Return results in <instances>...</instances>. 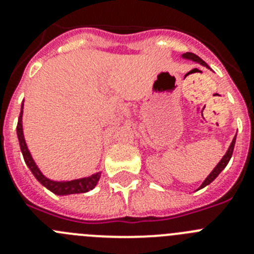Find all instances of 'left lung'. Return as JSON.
Segmentation results:
<instances>
[{"mask_svg": "<svg viewBox=\"0 0 254 254\" xmlns=\"http://www.w3.org/2000/svg\"><path fill=\"white\" fill-rule=\"evenodd\" d=\"M182 58H185V60L193 61V62H196V64H201V66H205L206 68H210V67H208V64H206L205 61H202V60H201V58L198 57V56H196V55H194V53H190V52H187V53H183V55H182ZM235 140H237V136H234V138H233L232 143H230V146H229L228 151H226L225 155H224L223 158H221V160H220L219 163H217V165L214 168V170H212V172H211L210 174H208L207 178H206L205 181L202 182V185L199 186L198 190H201V188H203V187H206V186H208L211 183V182H214L215 178H216V177L219 176L220 173H221L224 169H225V167H226V165H228L229 160L232 159L233 151H234Z\"/></svg>", "mask_w": 254, "mask_h": 254, "instance_id": "left-lung-1", "label": "left lung"}]
</instances>
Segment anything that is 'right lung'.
<instances>
[{"instance_id":"right-lung-1","label":"right lung","mask_w":254,"mask_h":254,"mask_svg":"<svg viewBox=\"0 0 254 254\" xmlns=\"http://www.w3.org/2000/svg\"><path fill=\"white\" fill-rule=\"evenodd\" d=\"M22 109H24V102H22L21 104L19 122H17V128H16L17 138H19L20 149H21V154L22 156H24L25 164L28 165L30 172L33 173V176L37 178V181L39 182L40 185L44 186L47 190H49L55 194H58V196L85 193V192H89V190H93V188L98 185L100 176H102V172H98L95 173V174L85 177V178L72 179V181H53V179H49L44 176L43 173H42V170L38 168L37 163L34 161L33 156H31L30 151H29L28 149V145H26L25 137H24V129H22V113H24V112H22Z\"/></svg>"}]
</instances>
